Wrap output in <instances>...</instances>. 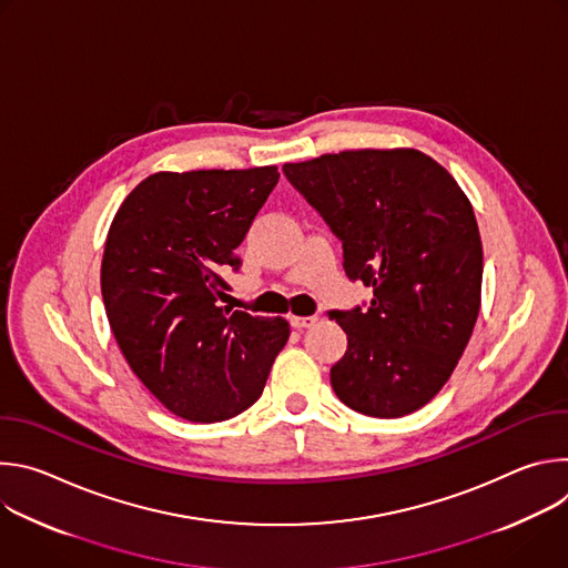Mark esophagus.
<instances>
[{
  "label": "esophagus",
  "instance_id": "1",
  "mask_svg": "<svg viewBox=\"0 0 568 568\" xmlns=\"http://www.w3.org/2000/svg\"><path fill=\"white\" fill-rule=\"evenodd\" d=\"M316 323V316H290V326L296 328V331H303V328H312Z\"/></svg>",
  "mask_w": 568,
  "mask_h": 568
}]
</instances>
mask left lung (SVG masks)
Listing matches in <instances>:
<instances>
[{
	"label": "left lung",
	"mask_w": 568,
	"mask_h": 568,
	"mask_svg": "<svg viewBox=\"0 0 568 568\" xmlns=\"http://www.w3.org/2000/svg\"><path fill=\"white\" fill-rule=\"evenodd\" d=\"M287 182L342 240L344 272L373 287L333 310L348 335L331 382L373 418L418 412L456 368L478 316L483 247L469 200L420 150H346L285 164Z\"/></svg>",
	"instance_id": "1"
}]
</instances>
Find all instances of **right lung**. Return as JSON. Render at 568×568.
<instances>
[{
  "label": "right lung",
  "instance_id": "1",
  "mask_svg": "<svg viewBox=\"0 0 568 568\" xmlns=\"http://www.w3.org/2000/svg\"><path fill=\"white\" fill-rule=\"evenodd\" d=\"M276 166L156 173L121 204L101 290L116 344L145 388L191 423L261 397L290 323L226 303L235 250L278 184Z\"/></svg>",
  "mask_w": 568,
  "mask_h": 568
}]
</instances>
